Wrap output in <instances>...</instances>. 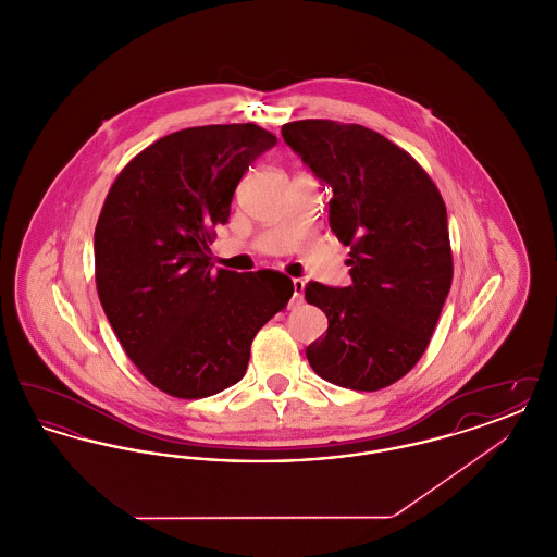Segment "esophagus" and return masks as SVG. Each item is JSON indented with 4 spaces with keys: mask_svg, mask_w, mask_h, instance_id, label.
<instances>
[{
    "mask_svg": "<svg viewBox=\"0 0 557 557\" xmlns=\"http://www.w3.org/2000/svg\"><path fill=\"white\" fill-rule=\"evenodd\" d=\"M292 288H294V296H292V300H302V292H305V282L302 280H298V277H294L292 280Z\"/></svg>",
    "mask_w": 557,
    "mask_h": 557,
    "instance_id": "esophagus-1",
    "label": "esophagus"
}]
</instances>
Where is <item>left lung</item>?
I'll return each instance as SVG.
<instances>
[{"label":"left lung","mask_w":557,"mask_h":557,"mask_svg":"<svg viewBox=\"0 0 557 557\" xmlns=\"http://www.w3.org/2000/svg\"><path fill=\"white\" fill-rule=\"evenodd\" d=\"M282 135L332 187L330 227L350 246V286L305 288L327 318L307 359L336 386L386 388L424 355L450 290L443 196L418 160L363 125L307 119L286 123Z\"/></svg>","instance_id":"left-lung-1"}]
</instances>
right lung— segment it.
<instances>
[{"instance_id":"obj_1","label":"right lung","mask_w":557,"mask_h":557,"mask_svg":"<svg viewBox=\"0 0 557 557\" xmlns=\"http://www.w3.org/2000/svg\"><path fill=\"white\" fill-rule=\"evenodd\" d=\"M277 144L255 123L171 133L119 173L100 212L96 286L127 357L159 391L205 398L239 382L257 332L290 300L271 269L212 271L242 175Z\"/></svg>"}]
</instances>
